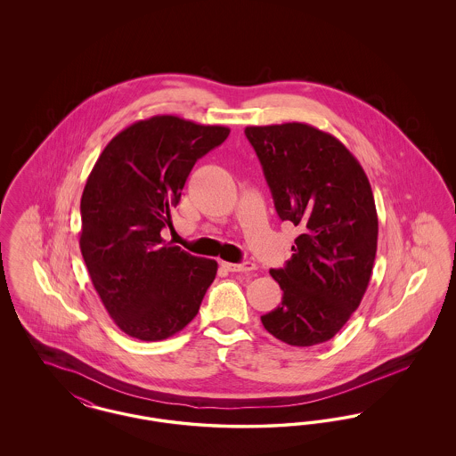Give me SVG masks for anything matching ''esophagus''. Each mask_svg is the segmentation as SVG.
I'll use <instances>...</instances> for the list:
<instances>
[{
  "label": "esophagus",
  "mask_w": 456,
  "mask_h": 456,
  "mask_svg": "<svg viewBox=\"0 0 456 456\" xmlns=\"http://www.w3.org/2000/svg\"><path fill=\"white\" fill-rule=\"evenodd\" d=\"M222 266H224L227 272H232V273H249V272L256 270V265L251 263V261H242V263H222Z\"/></svg>",
  "instance_id": "34e87169"
}]
</instances>
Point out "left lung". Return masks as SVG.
Wrapping results in <instances>:
<instances>
[{
  "instance_id": "obj_1",
  "label": "left lung",
  "mask_w": 456,
  "mask_h": 456,
  "mask_svg": "<svg viewBox=\"0 0 456 456\" xmlns=\"http://www.w3.org/2000/svg\"><path fill=\"white\" fill-rule=\"evenodd\" d=\"M282 220L299 227L292 256L270 275L282 303L261 316L268 333L296 347L333 338L359 307L378 248L368 175L346 145L304 123L248 126Z\"/></svg>"
}]
</instances>
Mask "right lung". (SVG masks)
<instances>
[{
  "label": "right lung",
  "instance_id": "add662e5",
  "mask_svg": "<svg viewBox=\"0 0 456 456\" xmlns=\"http://www.w3.org/2000/svg\"><path fill=\"white\" fill-rule=\"evenodd\" d=\"M231 130L153 116L118 133L97 159L80 201V249L109 316L126 335L157 342L198 313L217 261L166 244L171 208L198 159Z\"/></svg>",
  "mask_w": 456,
  "mask_h": 456
}]
</instances>
